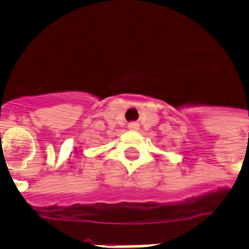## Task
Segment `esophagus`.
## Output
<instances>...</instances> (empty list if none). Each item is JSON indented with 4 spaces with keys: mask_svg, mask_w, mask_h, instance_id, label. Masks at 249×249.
I'll return each mask as SVG.
<instances>
[{
    "mask_svg": "<svg viewBox=\"0 0 249 249\" xmlns=\"http://www.w3.org/2000/svg\"><path fill=\"white\" fill-rule=\"evenodd\" d=\"M128 128L132 129V131H137V129H139V123H136V122L128 123Z\"/></svg>",
    "mask_w": 249,
    "mask_h": 249,
    "instance_id": "obj_1",
    "label": "esophagus"
}]
</instances>
